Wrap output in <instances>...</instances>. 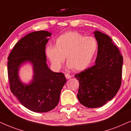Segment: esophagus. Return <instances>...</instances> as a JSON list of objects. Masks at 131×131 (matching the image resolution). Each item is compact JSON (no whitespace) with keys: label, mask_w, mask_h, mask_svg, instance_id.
<instances>
[{"label":"esophagus","mask_w":131,"mask_h":131,"mask_svg":"<svg viewBox=\"0 0 131 131\" xmlns=\"http://www.w3.org/2000/svg\"><path fill=\"white\" fill-rule=\"evenodd\" d=\"M65 77L67 78V79H71V77H72V75H70V74H65Z\"/></svg>","instance_id":"34e87169"}]
</instances>
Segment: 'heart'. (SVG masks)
<instances>
[{
    "instance_id": "1",
    "label": "heart",
    "mask_w": 131,
    "mask_h": 131,
    "mask_svg": "<svg viewBox=\"0 0 131 131\" xmlns=\"http://www.w3.org/2000/svg\"><path fill=\"white\" fill-rule=\"evenodd\" d=\"M97 50L98 43L95 38L70 31L59 36L55 46H48L46 54L56 68H60L66 57L68 68L81 71L90 65Z\"/></svg>"
}]
</instances>
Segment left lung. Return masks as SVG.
<instances>
[{
  "instance_id": "1",
  "label": "left lung",
  "mask_w": 131,
  "mask_h": 131,
  "mask_svg": "<svg viewBox=\"0 0 131 131\" xmlns=\"http://www.w3.org/2000/svg\"><path fill=\"white\" fill-rule=\"evenodd\" d=\"M98 43L95 64L74 75L79 82L77 98L89 108L104 105L116 95L122 84L123 56L112 39L96 31Z\"/></svg>"
}]
</instances>
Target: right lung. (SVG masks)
I'll list each match as a JSON object with an SVG mask.
<instances>
[{"instance_id":"obj_1","label":"right lung","mask_w":131,"mask_h":131,"mask_svg":"<svg viewBox=\"0 0 131 131\" xmlns=\"http://www.w3.org/2000/svg\"><path fill=\"white\" fill-rule=\"evenodd\" d=\"M51 36L45 31L29 33L15 45L8 57L11 91L33 112H46L55 108L67 82L63 74L52 72L46 64L45 47ZM26 61L32 63L35 72L33 80L28 85L21 84L18 77L19 67Z\"/></svg>"}]
</instances>
